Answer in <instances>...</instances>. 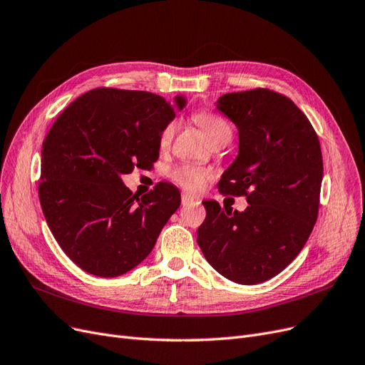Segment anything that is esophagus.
<instances>
[{
    "mask_svg": "<svg viewBox=\"0 0 365 365\" xmlns=\"http://www.w3.org/2000/svg\"><path fill=\"white\" fill-rule=\"evenodd\" d=\"M196 199L193 197V196H190V195H187V193H182V196H181V203H182V207H185V205H188V203H193Z\"/></svg>",
    "mask_w": 365,
    "mask_h": 365,
    "instance_id": "34e87169",
    "label": "esophagus"
}]
</instances>
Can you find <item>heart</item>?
Listing matches in <instances>:
<instances>
[{
    "label": "heart",
    "mask_w": 365,
    "mask_h": 365,
    "mask_svg": "<svg viewBox=\"0 0 365 365\" xmlns=\"http://www.w3.org/2000/svg\"><path fill=\"white\" fill-rule=\"evenodd\" d=\"M193 121L202 128V132L205 133L208 140L212 145L222 143V142H230L232 139V125L223 116L212 113V112H197L193 115ZM175 128L177 124L175 121L165 125V128L160 133V147H168L170 143ZM170 178L181 185L188 192H197L202 188V185L207 182L210 178V172L203 168H197L193 165H180L173 168L170 172Z\"/></svg>",
    "instance_id": "1"
}]
</instances>
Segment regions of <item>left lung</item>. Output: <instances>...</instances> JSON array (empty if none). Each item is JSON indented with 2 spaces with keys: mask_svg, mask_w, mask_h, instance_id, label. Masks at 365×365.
I'll list each match as a JSON object with an SVG mask.
<instances>
[{
  "mask_svg": "<svg viewBox=\"0 0 365 365\" xmlns=\"http://www.w3.org/2000/svg\"><path fill=\"white\" fill-rule=\"evenodd\" d=\"M217 109L237 125L240 150L218 182L245 196L242 212L202 202L197 244L210 265L240 284L272 279L292 262L314 227L324 162L309 118L289 97L267 88L229 93Z\"/></svg>",
  "mask_w": 365,
  "mask_h": 365,
  "instance_id": "8db88e82",
  "label": "left lung"
}]
</instances>
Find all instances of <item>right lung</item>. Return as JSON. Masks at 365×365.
<instances>
[{
	"mask_svg": "<svg viewBox=\"0 0 365 365\" xmlns=\"http://www.w3.org/2000/svg\"><path fill=\"white\" fill-rule=\"evenodd\" d=\"M178 109L184 97L175 98ZM175 109L157 94L96 88L58 116L41 147L40 205L63 252L97 277L138 267L180 208L175 185L138 197L121 177L153 166Z\"/></svg>",
	"mask_w": 365,
	"mask_h": 365,
	"instance_id": "obj_1",
	"label": "right lung"
}]
</instances>
